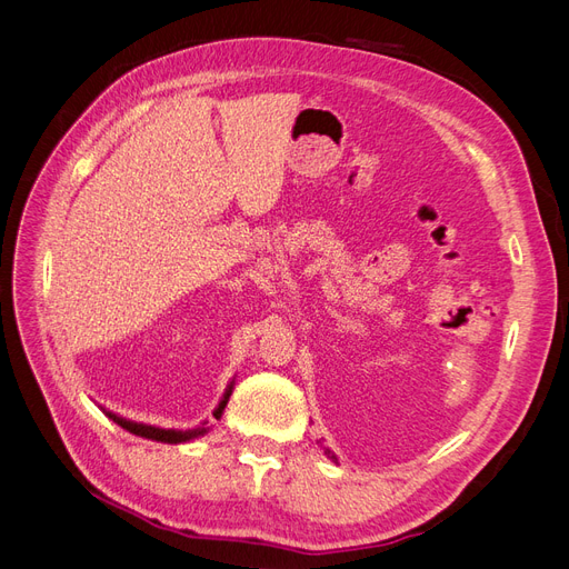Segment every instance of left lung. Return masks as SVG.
<instances>
[{"instance_id":"8db88e82","label":"left lung","mask_w":569,"mask_h":569,"mask_svg":"<svg viewBox=\"0 0 569 569\" xmlns=\"http://www.w3.org/2000/svg\"><path fill=\"white\" fill-rule=\"evenodd\" d=\"M325 453H327V456H330V458H332V460H337V458H335V453H332V451H330V449H327V451H325Z\"/></svg>"}]
</instances>
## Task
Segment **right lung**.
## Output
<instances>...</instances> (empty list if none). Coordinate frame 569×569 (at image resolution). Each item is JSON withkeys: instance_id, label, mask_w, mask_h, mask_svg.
<instances>
[{"instance_id": "add662e5", "label": "right lung", "mask_w": 569, "mask_h": 569, "mask_svg": "<svg viewBox=\"0 0 569 569\" xmlns=\"http://www.w3.org/2000/svg\"><path fill=\"white\" fill-rule=\"evenodd\" d=\"M232 385H234V382H230V385H228V389H226V393H222V399H220L218 408L213 410V418H216V420L222 416V410H226V406H228V401H230ZM101 410L107 412L109 420H113L116 425H120L123 429H128L130 435L144 437V439H151V441L182 443V441H192V439L203 437L206 432H209V422H206V420H203L199 427H194V429H184V432H180V429H161V427H151V425H144V422H132V420H126V418L116 416V412H111V410H107V408H101Z\"/></svg>"}]
</instances>
